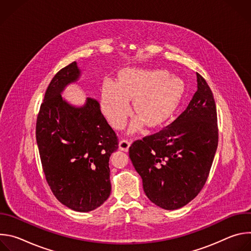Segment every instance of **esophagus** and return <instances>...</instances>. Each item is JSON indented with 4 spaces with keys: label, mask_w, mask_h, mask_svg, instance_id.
Listing matches in <instances>:
<instances>
[{
    "label": "esophagus",
    "mask_w": 251,
    "mask_h": 251,
    "mask_svg": "<svg viewBox=\"0 0 251 251\" xmlns=\"http://www.w3.org/2000/svg\"><path fill=\"white\" fill-rule=\"evenodd\" d=\"M130 144H131V143H130L128 140H121V141L119 142V149H120L121 151L127 152V151L129 150Z\"/></svg>",
    "instance_id": "1"
}]
</instances>
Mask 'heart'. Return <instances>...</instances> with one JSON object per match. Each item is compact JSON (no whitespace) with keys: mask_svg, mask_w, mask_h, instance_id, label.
Segmentation results:
<instances>
[{"mask_svg":"<svg viewBox=\"0 0 251 251\" xmlns=\"http://www.w3.org/2000/svg\"><path fill=\"white\" fill-rule=\"evenodd\" d=\"M185 92L184 81L161 69L128 67L119 74L118 82L105 80L101 90V109L115 129H122L131 115L130 100L137 117L131 133L144 124L163 125L176 110Z\"/></svg>","mask_w":251,"mask_h":251,"instance_id":"obj_1","label":"heart"}]
</instances>
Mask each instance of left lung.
Masks as SVG:
<instances>
[{"instance_id": "obj_1", "label": "left lung", "mask_w": 251, "mask_h": 251, "mask_svg": "<svg viewBox=\"0 0 251 251\" xmlns=\"http://www.w3.org/2000/svg\"><path fill=\"white\" fill-rule=\"evenodd\" d=\"M197 82V91L180 116L160 132L135 141L129 148L146 196L168 210L180 208L198 196L218 148L216 102L199 74Z\"/></svg>"}]
</instances>
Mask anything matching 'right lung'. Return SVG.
I'll use <instances>...</instances> for the list:
<instances>
[{"instance_id":"add662e5","label":"right lung","mask_w":251,"mask_h":251,"mask_svg":"<svg viewBox=\"0 0 251 251\" xmlns=\"http://www.w3.org/2000/svg\"><path fill=\"white\" fill-rule=\"evenodd\" d=\"M81 69L74 61L51 79L37 120V143L48 184L55 198L75 211L87 212L110 196L111 154L117 137L94 98L76 106L62 92L76 83Z\"/></svg>"}]
</instances>
